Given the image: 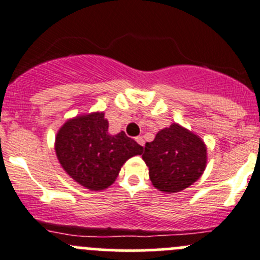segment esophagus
<instances>
[{
	"mask_svg": "<svg viewBox=\"0 0 260 260\" xmlns=\"http://www.w3.org/2000/svg\"><path fill=\"white\" fill-rule=\"evenodd\" d=\"M136 141H137L141 146H145V140H143L142 136H138V137H136Z\"/></svg>",
	"mask_w": 260,
	"mask_h": 260,
	"instance_id": "esophagus-1",
	"label": "esophagus"
}]
</instances>
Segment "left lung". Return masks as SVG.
<instances>
[{
	"label": "left lung",
	"mask_w": 260,
	"mask_h": 260,
	"mask_svg": "<svg viewBox=\"0 0 260 260\" xmlns=\"http://www.w3.org/2000/svg\"><path fill=\"white\" fill-rule=\"evenodd\" d=\"M142 158L157 190L178 193L202 176L207 166V146L198 135L173 123L146 143Z\"/></svg>",
	"instance_id": "1"
}]
</instances>
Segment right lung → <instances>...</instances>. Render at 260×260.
<instances>
[{
	"label": "right lung",
	"mask_w": 260,
	"mask_h": 260,
	"mask_svg": "<svg viewBox=\"0 0 260 260\" xmlns=\"http://www.w3.org/2000/svg\"><path fill=\"white\" fill-rule=\"evenodd\" d=\"M108 128L104 112H92L66 120L55 135L54 150L62 169L90 190L109 188L125 161L143 152L123 131L110 135Z\"/></svg>",
	"instance_id": "right-lung-1"
}]
</instances>
